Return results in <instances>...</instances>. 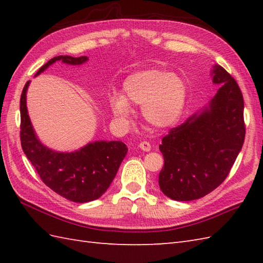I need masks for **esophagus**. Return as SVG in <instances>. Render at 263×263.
Returning a JSON list of instances; mask_svg holds the SVG:
<instances>
[{"mask_svg":"<svg viewBox=\"0 0 263 263\" xmlns=\"http://www.w3.org/2000/svg\"><path fill=\"white\" fill-rule=\"evenodd\" d=\"M139 148H140L141 150H143V152H150V149H152V146H150V143L147 142V141H143L141 142L140 144H139Z\"/></svg>","mask_w":263,"mask_h":263,"instance_id":"34e87169","label":"esophagus"}]
</instances>
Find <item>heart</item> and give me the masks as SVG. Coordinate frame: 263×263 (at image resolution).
<instances>
[{
    "instance_id": "heart-1",
    "label": "heart",
    "mask_w": 263,
    "mask_h": 263,
    "mask_svg": "<svg viewBox=\"0 0 263 263\" xmlns=\"http://www.w3.org/2000/svg\"><path fill=\"white\" fill-rule=\"evenodd\" d=\"M123 92H111L109 107L121 121H127L131 104L142 105L141 113L148 124L156 128L174 125L185 108L187 87L181 76L163 69L135 72L123 82Z\"/></svg>"
}]
</instances>
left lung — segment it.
<instances>
[{"label":"left lung","instance_id":"1","mask_svg":"<svg viewBox=\"0 0 263 263\" xmlns=\"http://www.w3.org/2000/svg\"><path fill=\"white\" fill-rule=\"evenodd\" d=\"M219 89L210 102L165 136L159 146L165 164L159 187L166 197L192 201L224 182L245 138L244 100L236 81L220 65H212Z\"/></svg>","mask_w":263,"mask_h":263}]
</instances>
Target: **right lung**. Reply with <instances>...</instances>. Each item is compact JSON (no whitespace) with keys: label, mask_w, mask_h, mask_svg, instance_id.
<instances>
[{"label":"right lung","mask_w":263,"mask_h":263,"mask_svg":"<svg viewBox=\"0 0 263 263\" xmlns=\"http://www.w3.org/2000/svg\"><path fill=\"white\" fill-rule=\"evenodd\" d=\"M87 57H55L38 70L39 76L58 61L69 65H81ZM28 81L20 98V138L22 150L46 185L61 197L73 202L93 201L106 192L113 182L127 153L122 141H91L74 152H58L45 146L33 128L27 109Z\"/></svg>","instance_id":"obj_1"}]
</instances>
